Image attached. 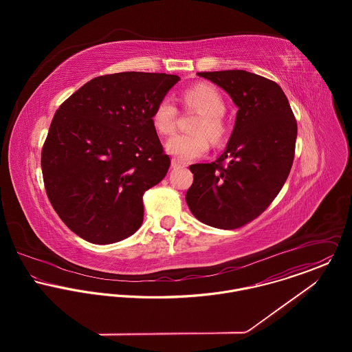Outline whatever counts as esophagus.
Instances as JSON below:
<instances>
[{
  "label": "esophagus",
  "mask_w": 352,
  "mask_h": 352,
  "mask_svg": "<svg viewBox=\"0 0 352 352\" xmlns=\"http://www.w3.org/2000/svg\"><path fill=\"white\" fill-rule=\"evenodd\" d=\"M184 166V162L177 160V158H172V168H182Z\"/></svg>",
  "instance_id": "1"
}]
</instances>
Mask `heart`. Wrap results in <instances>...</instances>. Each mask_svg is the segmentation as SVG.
Segmentation results:
<instances>
[{"label": "heart", "instance_id": "heart-1", "mask_svg": "<svg viewBox=\"0 0 352 352\" xmlns=\"http://www.w3.org/2000/svg\"><path fill=\"white\" fill-rule=\"evenodd\" d=\"M182 102L187 111L199 113L191 131L194 134H179L166 142V151L182 161H191L208 151V140L221 144L228 134L223 119L225 101L219 91L207 82L195 84L183 91ZM179 119V109L169 98H162L151 112V123L161 135L175 133Z\"/></svg>", "mask_w": 352, "mask_h": 352}]
</instances>
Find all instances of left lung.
<instances>
[{
    "mask_svg": "<svg viewBox=\"0 0 352 352\" xmlns=\"http://www.w3.org/2000/svg\"><path fill=\"white\" fill-rule=\"evenodd\" d=\"M239 107L226 151L210 164H194L186 194L191 212L218 229L256 219L282 190L296 153L297 120L282 88L245 70L203 72Z\"/></svg>",
    "mask_w": 352,
    "mask_h": 352,
    "instance_id": "1",
    "label": "left lung"
}]
</instances>
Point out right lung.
<instances>
[{
	"mask_svg": "<svg viewBox=\"0 0 352 352\" xmlns=\"http://www.w3.org/2000/svg\"><path fill=\"white\" fill-rule=\"evenodd\" d=\"M180 80L123 72L96 77L56 109L42 149L47 197L63 223L92 244L134 234L142 197L166 175L151 112Z\"/></svg>",
	"mask_w": 352,
	"mask_h": 352,
	"instance_id": "obj_1",
	"label": "right lung"
}]
</instances>
